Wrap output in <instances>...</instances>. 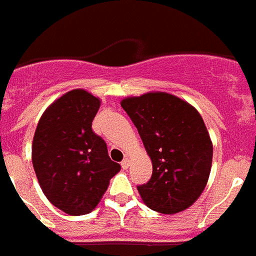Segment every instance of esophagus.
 Returning <instances> with one entry per match:
<instances>
[{
    "label": "esophagus",
    "mask_w": 256,
    "mask_h": 256,
    "mask_svg": "<svg viewBox=\"0 0 256 256\" xmlns=\"http://www.w3.org/2000/svg\"><path fill=\"white\" fill-rule=\"evenodd\" d=\"M121 166L124 170H128V168L130 167V160H128V159H124V160H122Z\"/></svg>",
    "instance_id": "obj_1"
}]
</instances>
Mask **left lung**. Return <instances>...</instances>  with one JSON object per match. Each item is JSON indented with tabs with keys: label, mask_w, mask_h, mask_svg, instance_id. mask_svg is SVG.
Instances as JSON below:
<instances>
[{
	"label": "left lung",
	"mask_w": 256,
	"mask_h": 256,
	"mask_svg": "<svg viewBox=\"0 0 256 256\" xmlns=\"http://www.w3.org/2000/svg\"><path fill=\"white\" fill-rule=\"evenodd\" d=\"M121 106L138 128L152 176L138 186L150 209L175 214L200 197L210 175L213 144L190 104L166 92L126 97Z\"/></svg>",
	"instance_id": "obj_1"
}]
</instances>
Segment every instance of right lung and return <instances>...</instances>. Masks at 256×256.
<instances>
[{"instance_id": "obj_1", "label": "right lung", "mask_w": 256, "mask_h": 256, "mask_svg": "<svg viewBox=\"0 0 256 256\" xmlns=\"http://www.w3.org/2000/svg\"><path fill=\"white\" fill-rule=\"evenodd\" d=\"M98 97L74 89L50 105L32 140V166L48 201L70 216L88 214L106 192L121 166L92 130Z\"/></svg>"}]
</instances>
